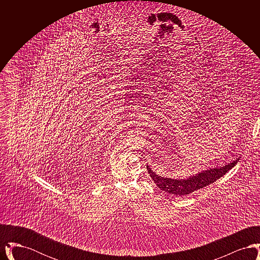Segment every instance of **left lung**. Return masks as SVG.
Here are the masks:
<instances>
[{
	"instance_id": "obj_1",
	"label": "left lung",
	"mask_w": 260,
	"mask_h": 260,
	"mask_svg": "<svg viewBox=\"0 0 260 260\" xmlns=\"http://www.w3.org/2000/svg\"><path fill=\"white\" fill-rule=\"evenodd\" d=\"M238 161H239V158H237L231 162L225 164L222 167L209 168L205 171H201L200 173L190 175L187 178H183V179L164 177L154 173L149 166H147V171L151 178L153 179L154 183L161 190L176 196H185L194 191H197L201 188L210 185L217 179H219L220 177H222L225 173L235 167Z\"/></svg>"
}]
</instances>
